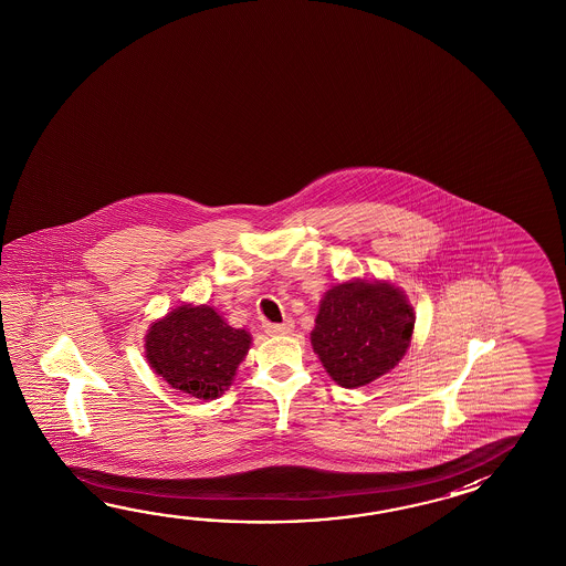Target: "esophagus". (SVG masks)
I'll list each match as a JSON object with an SVG mask.
<instances>
[{"label": "esophagus", "mask_w": 566, "mask_h": 566, "mask_svg": "<svg viewBox=\"0 0 566 566\" xmlns=\"http://www.w3.org/2000/svg\"><path fill=\"white\" fill-rule=\"evenodd\" d=\"M293 319H285L283 324H266L265 329L266 334H271V336H289L291 332H293Z\"/></svg>", "instance_id": "1"}]
</instances>
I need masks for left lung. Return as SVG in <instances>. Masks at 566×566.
Here are the masks:
<instances>
[{"label": "left lung", "instance_id": "8db88e82", "mask_svg": "<svg viewBox=\"0 0 566 566\" xmlns=\"http://www.w3.org/2000/svg\"><path fill=\"white\" fill-rule=\"evenodd\" d=\"M415 313L407 295L386 281H346L319 303L313 352L344 388L370 385L407 354Z\"/></svg>", "mask_w": 566, "mask_h": 566}]
</instances>
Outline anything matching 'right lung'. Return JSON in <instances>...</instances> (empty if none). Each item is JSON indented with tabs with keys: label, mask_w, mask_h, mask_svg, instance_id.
<instances>
[{
	"label": "right lung",
	"mask_w": 566,
	"mask_h": 566,
	"mask_svg": "<svg viewBox=\"0 0 566 566\" xmlns=\"http://www.w3.org/2000/svg\"><path fill=\"white\" fill-rule=\"evenodd\" d=\"M251 339L247 329L230 327L210 305H180L151 324L145 354L171 388L212 400L229 390Z\"/></svg>",
	"instance_id": "add662e5"
}]
</instances>
